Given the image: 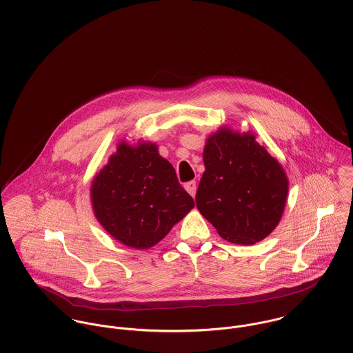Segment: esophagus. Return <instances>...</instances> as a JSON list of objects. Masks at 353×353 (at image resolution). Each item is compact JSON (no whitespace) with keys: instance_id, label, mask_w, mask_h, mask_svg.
Wrapping results in <instances>:
<instances>
[{"instance_id":"esophagus-1","label":"esophagus","mask_w":353,"mask_h":353,"mask_svg":"<svg viewBox=\"0 0 353 353\" xmlns=\"http://www.w3.org/2000/svg\"><path fill=\"white\" fill-rule=\"evenodd\" d=\"M185 189H186V192L192 196V197H194L196 196V192H197V185H196V181H190V182H188V183H185Z\"/></svg>"}]
</instances>
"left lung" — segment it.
<instances>
[{
  "label": "left lung",
  "instance_id": "1",
  "mask_svg": "<svg viewBox=\"0 0 353 353\" xmlns=\"http://www.w3.org/2000/svg\"><path fill=\"white\" fill-rule=\"evenodd\" d=\"M203 165L196 203L219 235L249 246L265 239L281 220L288 178L255 136L223 125L203 147Z\"/></svg>",
  "mask_w": 353,
  "mask_h": 353
}]
</instances>
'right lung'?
Returning a JSON list of instances; mask_svg holds the SVG:
<instances>
[{
	"mask_svg": "<svg viewBox=\"0 0 353 353\" xmlns=\"http://www.w3.org/2000/svg\"><path fill=\"white\" fill-rule=\"evenodd\" d=\"M91 205L101 227L122 245L147 250L193 208L172 164L151 141L125 140L91 183Z\"/></svg>",
	"mask_w": 353,
	"mask_h": 353,
	"instance_id": "1",
	"label": "right lung"
}]
</instances>
